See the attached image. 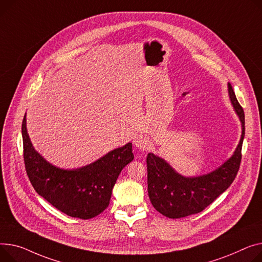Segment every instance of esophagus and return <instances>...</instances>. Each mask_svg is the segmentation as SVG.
<instances>
[{"label":"esophagus","instance_id":"1","mask_svg":"<svg viewBox=\"0 0 262 262\" xmlns=\"http://www.w3.org/2000/svg\"><path fill=\"white\" fill-rule=\"evenodd\" d=\"M134 143H135V145L138 147V148H140V149H146L147 148V146H148V140L147 139L144 137V136H138L136 139H135V141H134Z\"/></svg>","mask_w":262,"mask_h":262}]
</instances>
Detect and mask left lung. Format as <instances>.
<instances>
[{
  "instance_id": "obj_1",
  "label": "left lung",
  "mask_w": 262,
  "mask_h": 262,
  "mask_svg": "<svg viewBox=\"0 0 262 262\" xmlns=\"http://www.w3.org/2000/svg\"><path fill=\"white\" fill-rule=\"evenodd\" d=\"M229 96L242 126L239 144L231 158L220 167L198 177H184L164 159L149 152L146 158L147 191L152 206L165 217L177 219L202 212L215 201L235 180L241 162L245 138V112L239 104L232 85Z\"/></svg>"
}]
</instances>
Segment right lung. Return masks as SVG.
I'll return each mask as SVG.
<instances>
[{
    "label": "right lung",
    "mask_w": 262,
    "mask_h": 262,
    "mask_svg": "<svg viewBox=\"0 0 262 262\" xmlns=\"http://www.w3.org/2000/svg\"><path fill=\"white\" fill-rule=\"evenodd\" d=\"M22 137L25 168L33 188L51 205L74 218L91 219L105 210L121 170L134 160L133 145L127 143L92 164L63 169L47 162L33 148L27 134L26 115Z\"/></svg>",
    "instance_id": "add662e5"
}]
</instances>
